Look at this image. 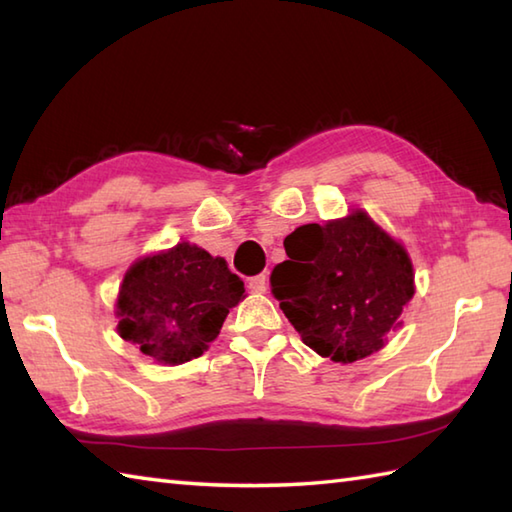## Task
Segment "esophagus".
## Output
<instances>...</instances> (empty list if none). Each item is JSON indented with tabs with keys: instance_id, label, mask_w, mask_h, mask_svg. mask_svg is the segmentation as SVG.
Returning a JSON list of instances; mask_svg holds the SVG:
<instances>
[{
	"instance_id": "34e87169",
	"label": "esophagus",
	"mask_w": 512,
	"mask_h": 512,
	"mask_svg": "<svg viewBox=\"0 0 512 512\" xmlns=\"http://www.w3.org/2000/svg\"><path fill=\"white\" fill-rule=\"evenodd\" d=\"M248 288H250V292H255V295H264V292L268 290V277L266 275L250 277L248 279Z\"/></svg>"
}]
</instances>
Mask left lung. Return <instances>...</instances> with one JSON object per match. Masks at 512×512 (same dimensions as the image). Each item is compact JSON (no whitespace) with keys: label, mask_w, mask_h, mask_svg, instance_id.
<instances>
[{"label":"left lung","mask_w":512,"mask_h":512,"mask_svg":"<svg viewBox=\"0 0 512 512\" xmlns=\"http://www.w3.org/2000/svg\"><path fill=\"white\" fill-rule=\"evenodd\" d=\"M284 246L270 286L301 341L343 365L383 350L416 292L405 246L363 209L303 224Z\"/></svg>","instance_id":"left-lung-1"}]
</instances>
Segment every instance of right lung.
<instances>
[{"label": "right lung", "instance_id": "1", "mask_svg": "<svg viewBox=\"0 0 512 512\" xmlns=\"http://www.w3.org/2000/svg\"><path fill=\"white\" fill-rule=\"evenodd\" d=\"M244 297V281L224 257L180 242L129 266L116 297V330L154 361L180 365L209 350Z\"/></svg>", "mask_w": 512, "mask_h": 512}]
</instances>
